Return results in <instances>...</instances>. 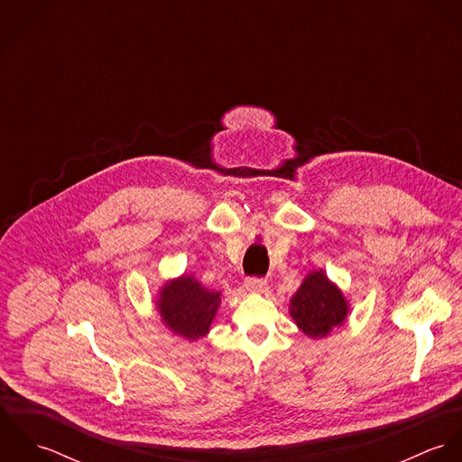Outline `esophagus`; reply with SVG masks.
<instances>
[{"instance_id":"34e87169","label":"esophagus","mask_w":462,"mask_h":462,"mask_svg":"<svg viewBox=\"0 0 462 462\" xmlns=\"http://www.w3.org/2000/svg\"><path fill=\"white\" fill-rule=\"evenodd\" d=\"M245 288L253 293H263L266 290V279H263V277H249L245 281Z\"/></svg>"}]
</instances>
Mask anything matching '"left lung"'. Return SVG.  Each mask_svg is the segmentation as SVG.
Returning a JSON list of instances; mask_svg holds the SVG:
<instances>
[{
  "instance_id": "left-lung-1",
  "label": "left lung",
  "mask_w": 462,
  "mask_h": 462,
  "mask_svg": "<svg viewBox=\"0 0 462 462\" xmlns=\"http://www.w3.org/2000/svg\"><path fill=\"white\" fill-rule=\"evenodd\" d=\"M343 291L320 270L310 272L290 299V317L308 337L320 339L339 329L348 315Z\"/></svg>"
}]
</instances>
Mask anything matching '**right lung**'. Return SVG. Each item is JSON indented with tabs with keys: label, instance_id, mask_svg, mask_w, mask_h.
I'll return each mask as SVG.
<instances>
[{
	"label": "right lung",
	"instance_id": "right-lung-1",
	"mask_svg": "<svg viewBox=\"0 0 462 462\" xmlns=\"http://www.w3.org/2000/svg\"><path fill=\"white\" fill-rule=\"evenodd\" d=\"M156 310L165 328L198 341L206 336L222 302V293L202 286L194 275L169 279L156 295Z\"/></svg>",
	"mask_w": 462,
	"mask_h": 462
}]
</instances>
